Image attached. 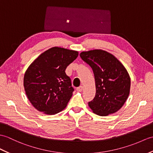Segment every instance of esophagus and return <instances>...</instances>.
I'll return each mask as SVG.
<instances>
[{
	"label": "esophagus",
	"mask_w": 153,
	"mask_h": 153,
	"mask_svg": "<svg viewBox=\"0 0 153 153\" xmlns=\"http://www.w3.org/2000/svg\"><path fill=\"white\" fill-rule=\"evenodd\" d=\"M83 86H79V87H77L76 90H77V92H81L83 91Z\"/></svg>",
	"instance_id": "34e87169"
}]
</instances>
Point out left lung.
I'll return each mask as SVG.
<instances>
[{"label":"left lung","mask_w":153,"mask_h":153,"mask_svg":"<svg viewBox=\"0 0 153 153\" xmlns=\"http://www.w3.org/2000/svg\"><path fill=\"white\" fill-rule=\"evenodd\" d=\"M79 55L94 75L96 95L88 106L100 116L118 111L130 94V77L125 67L114 55L102 49L83 51Z\"/></svg>","instance_id":"obj_1"}]
</instances>
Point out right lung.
I'll return each mask as SVG.
<instances>
[{"label":"right lung","mask_w":153,"mask_h":153,"mask_svg":"<svg viewBox=\"0 0 153 153\" xmlns=\"http://www.w3.org/2000/svg\"><path fill=\"white\" fill-rule=\"evenodd\" d=\"M78 53L53 47L42 53L28 67L23 86L28 100L38 111L51 115L66 107L74 88L65 70Z\"/></svg>","instance_id":"obj_1"}]
</instances>
